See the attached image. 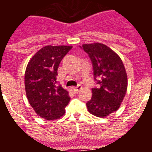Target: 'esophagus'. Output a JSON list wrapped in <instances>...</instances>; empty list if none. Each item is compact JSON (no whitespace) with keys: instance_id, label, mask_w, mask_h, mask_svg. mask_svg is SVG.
Segmentation results:
<instances>
[{"instance_id":"34e87169","label":"esophagus","mask_w":152,"mask_h":152,"mask_svg":"<svg viewBox=\"0 0 152 152\" xmlns=\"http://www.w3.org/2000/svg\"><path fill=\"white\" fill-rule=\"evenodd\" d=\"M81 89H82L81 85H78L77 86L76 88H72V91L73 93H75V94H77V93H78Z\"/></svg>"}]
</instances>
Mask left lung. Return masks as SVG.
Masks as SVG:
<instances>
[{
  "label": "left lung",
  "instance_id": "1",
  "mask_svg": "<svg viewBox=\"0 0 152 152\" xmlns=\"http://www.w3.org/2000/svg\"><path fill=\"white\" fill-rule=\"evenodd\" d=\"M83 49L91 58L97 88H92V97L87 103L90 113L104 118L116 112L126 96L128 79L123 61L104 44H84Z\"/></svg>",
  "mask_w": 152,
  "mask_h": 152
}]
</instances>
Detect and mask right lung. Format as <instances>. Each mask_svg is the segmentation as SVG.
Wrapping results in <instances>:
<instances>
[{"label": "right lung", "instance_id": "right-lung-1", "mask_svg": "<svg viewBox=\"0 0 152 152\" xmlns=\"http://www.w3.org/2000/svg\"><path fill=\"white\" fill-rule=\"evenodd\" d=\"M72 48V45L44 46L26 66L24 83L27 100L36 113L47 120L61 117L71 100L68 91L56 85V76L61 59Z\"/></svg>", "mask_w": 152, "mask_h": 152}]
</instances>
